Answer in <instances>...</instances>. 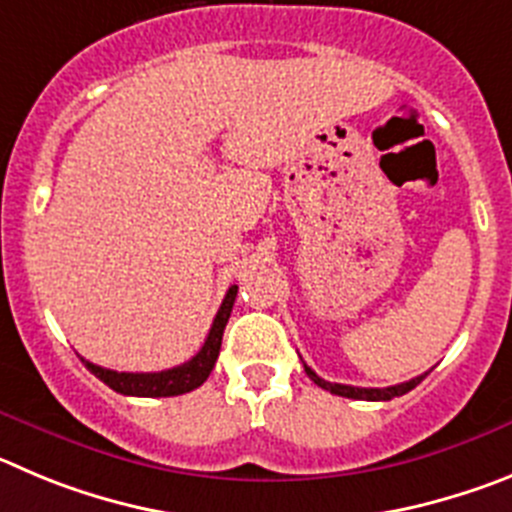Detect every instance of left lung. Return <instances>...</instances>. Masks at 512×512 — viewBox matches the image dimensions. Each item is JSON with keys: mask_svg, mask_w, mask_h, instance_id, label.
Segmentation results:
<instances>
[{"mask_svg": "<svg viewBox=\"0 0 512 512\" xmlns=\"http://www.w3.org/2000/svg\"><path fill=\"white\" fill-rule=\"evenodd\" d=\"M306 367V365H303ZM306 375L311 377L319 388L329 390V393L334 395H342V398H354V400H393L398 398V395H405L408 390H413L418 385V382L423 380V377L428 375V372H423V375L413 377V380L408 382H400V385H390V388H354V385H339V382H329L324 380V377H319L316 372L311 370V367H306Z\"/></svg>", "mask_w": 512, "mask_h": 512, "instance_id": "8db88e82", "label": "left lung"}]
</instances>
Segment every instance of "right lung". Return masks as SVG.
<instances>
[{
  "instance_id": "obj_1",
  "label": "right lung",
  "mask_w": 512,
  "mask_h": 512,
  "mask_svg": "<svg viewBox=\"0 0 512 512\" xmlns=\"http://www.w3.org/2000/svg\"><path fill=\"white\" fill-rule=\"evenodd\" d=\"M234 298H237V285H232L227 290L222 306L216 311V319L211 324L204 347L199 349L196 357H191L183 365L170 367V370L163 372H117L94 365V362H86V359L84 365L89 367L91 375H96L104 385H109V388L122 395H135V398H170V395L191 393L199 385H204L206 377L214 370L219 349H222L224 326H227L229 313H232Z\"/></svg>"
}]
</instances>
